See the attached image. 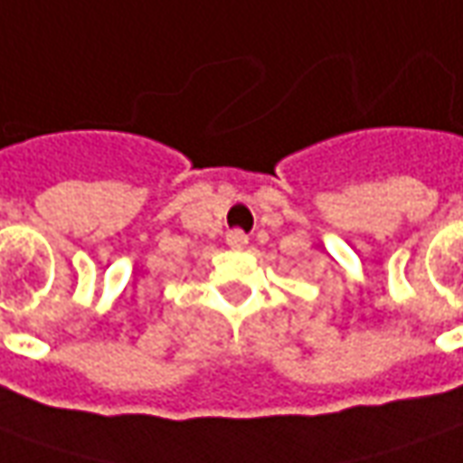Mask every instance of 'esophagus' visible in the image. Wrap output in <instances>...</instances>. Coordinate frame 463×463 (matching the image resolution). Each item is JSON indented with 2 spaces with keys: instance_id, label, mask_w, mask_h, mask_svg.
Here are the masks:
<instances>
[{
  "instance_id": "esophagus-1",
  "label": "esophagus",
  "mask_w": 463,
  "mask_h": 463,
  "mask_svg": "<svg viewBox=\"0 0 463 463\" xmlns=\"http://www.w3.org/2000/svg\"><path fill=\"white\" fill-rule=\"evenodd\" d=\"M225 241H228V245H231V248L241 250V248H245V245H248V235H245L242 231H231L228 235H225Z\"/></svg>"
}]
</instances>
